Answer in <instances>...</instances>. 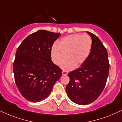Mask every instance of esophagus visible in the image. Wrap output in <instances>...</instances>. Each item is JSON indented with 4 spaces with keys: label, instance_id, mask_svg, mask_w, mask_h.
Listing matches in <instances>:
<instances>
[{
    "label": "esophagus",
    "instance_id": "1",
    "mask_svg": "<svg viewBox=\"0 0 122 122\" xmlns=\"http://www.w3.org/2000/svg\"><path fill=\"white\" fill-rule=\"evenodd\" d=\"M62 74L63 75H67L68 74V72L67 71H63L62 72Z\"/></svg>",
    "mask_w": 122,
    "mask_h": 122
}]
</instances>
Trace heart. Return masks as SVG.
Returning a JSON list of instances; mask_svg holds the SVG:
<instances>
[{
  "label": "heart",
  "mask_w": 122,
  "mask_h": 122,
  "mask_svg": "<svg viewBox=\"0 0 122 122\" xmlns=\"http://www.w3.org/2000/svg\"><path fill=\"white\" fill-rule=\"evenodd\" d=\"M92 48V39L87 34H74L64 37L55 45L51 50L52 60L56 65H61L63 70H71L75 66L79 67L88 57Z\"/></svg>",
  "instance_id": "heart-1"
}]
</instances>
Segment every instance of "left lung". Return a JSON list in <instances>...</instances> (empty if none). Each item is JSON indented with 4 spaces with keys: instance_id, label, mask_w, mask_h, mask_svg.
<instances>
[{
    "instance_id": "8db88e82",
    "label": "left lung",
    "mask_w": 122,
    "mask_h": 122,
    "mask_svg": "<svg viewBox=\"0 0 122 122\" xmlns=\"http://www.w3.org/2000/svg\"><path fill=\"white\" fill-rule=\"evenodd\" d=\"M92 39L88 57L79 68L68 74L70 81L66 91L72 102L86 105L95 101L105 86L109 62L106 49L97 36L86 31Z\"/></svg>"
}]
</instances>
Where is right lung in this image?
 <instances>
[{"label": "right lung", "mask_w": 122, "mask_h": 122, "mask_svg": "<svg viewBox=\"0 0 122 122\" xmlns=\"http://www.w3.org/2000/svg\"><path fill=\"white\" fill-rule=\"evenodd\" d=\"M60 33L40 30L26 38L18 47L13 63L15 83L22 96L40 102L51 93L62 70L51 61V48Z\"/></svg>", "instance_id": "obj_1"}]
</instances>
